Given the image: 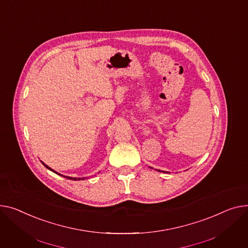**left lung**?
Listing matches in <instances>:
<instances>
[{
	"label": "left lung",
	"instance_id": "1",
	"mask_svg": "<svg viewBox=\"0 0 248 248\" xmlns=\"http://www.w3.org/2000/svg\"><path fill=\"white\" fill-rule=\"evenodd\" d=\"M157 171H160V170H157ZM163 172H164V171H163Z\"/></svg>",
	"mask_w": 248,
	"mask_h": 248
}]
</instances>
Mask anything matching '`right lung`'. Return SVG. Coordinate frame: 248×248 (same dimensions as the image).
Returning <instances> with one entry per match:
<instances>
[{
	"mask_svg": "<svg viewBox=\"0 0 248 248\" xmlns=\"http://www.w3.org/2000/svg\"><path fill=\"white\" fill-rule=\"evenodd\" d=\"M42 163L44 164V166H45L46 169H48L49 170H53L51 168H48L47 166H46V164H45L44 162H42ZM53 171H54V172H56L55 170H53ZM56 173H58V172H56ZM58 174H59V175H62V174H60V173H58ZM62 176H63V177H65V178H68V179H72V180H80V179L82 180V179H85V177H82V178H80V177H78V178H77V177H70V176H64V175H62Z\"/></svg>",
	"mask_w": 248,
	"mask_h": 248,
	"instance_id": "1",
	"label": "right lung"
}]
</instances>
